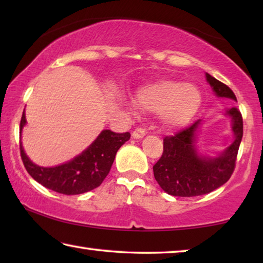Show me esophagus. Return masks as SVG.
<instances>
[{"label":"esophagus","instance_id":"34e87169","mask_svg":"<svg viewBox=\"0 0 263 263\" xmlns=\"http://www.w3.org/2000/svg\"><path fill=\"white\" fill-rule=\"evenodd\" d=\"M146 135V131L144 127H137L135 131H133L132 133V137L135 138V139H140V138H142Z\"/></svg>","mask_w":263,"mask_h":263}]
</instances>
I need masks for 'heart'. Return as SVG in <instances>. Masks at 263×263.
Here are the masks:
<instances>
[{
	"label": "heart",
	"mask_w": 263,
	"mask_h": 263,
	"mask_svg": "<svg viewBox=\"0 0 263 263\" xmlns=\"http://www.w3.org/2000/svg\"><path fill=\"white\" fill-rule=\"evenodd\" d=\"M202 96L193 83L162 80L142 88L136 97L138 108L159 112L168 127H179L190 121L201 104Z\"/></svg>",
	"instance_id": "obj_1"
}]
</instances>
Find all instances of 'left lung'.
<instances>
[{
  "label": "left lung",
  "instance_id": "left-lung-1",
  "mask_svg": "<svg viewBox=\"0 0 263 263\" xmlns=\"http://www.w3.org/2000/svg\"><path fill=\"white\" fill-rule=\"evenodd\" d=\"M206 80L219 97L237 101L232 89L206 73ZM233 122L234 141L224 153L215 159L198 157L194 146V136L199 121L183 130L163 138L161 158L153 166L154 177L167 194L180 197H194L211 193L226 183L232 176L238 151L243 135L242 116L237 106L228 111Z\"/></svg>",
  "mask_w": 263,
  "mask_h": 263
}]
</instances>
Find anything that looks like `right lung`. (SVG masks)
I'll list each match as a JSON object with an SVG mask.
<instances>
[{
	"mask_svg": "<svg viewBox=\"0 0 263 263\" xmlns=\"http://www.w3.org/2000/svg\"><path fill=\"white\" fill-rule=\"evenodd\" d=\"M25 114L21 118L20 130L25 125ZM128 132L116 133L104 130L97 139L72 161L57 167L44 168L32 163L20 144L21 158L26 171L38 183L64 195H79L100 186L109 174L116 153L130 139Z\"/></svg>",
	"mask_w": 263,
	"mask_h": 263,
	"instance_id": "add662e5",
	"label": "right lung"
}]
</instances>
